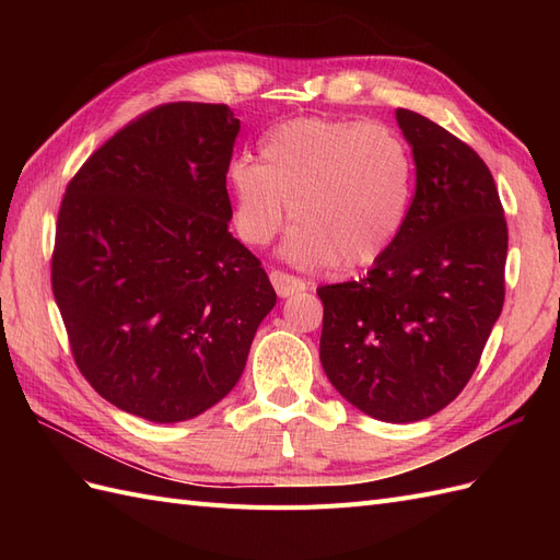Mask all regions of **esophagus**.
Wrapping results in <instances>:
<instances>
[{
	"mask_svg": "<svg viewBox=\"0 0 560 560\" xmlns=\"http://www.w3.org/2000/svg\"><path fill=\"white\" fill-rule=\"evenodd\" d=\"M270 282H273L280 299H287V296H292V294H299V292L306 290V282H303L301 278H294L290 273H284V270H270Z\"/></svg>",
	"mask_w": 560,
	"mask_h": 560,
	"instance_id": "34e87169",
	"label": "esophagus"
}]
</instances>
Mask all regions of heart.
<instances>
[{"label":"heart","mask_w":560,"mask_h":560,"mask_svg":"<svg viewBox=\"0 0 560 560\" xmlns=\"http://www.w3.org/2000/svg\"><path fill=\"white\" fill-rule=\"evenodd\" d=\"M233 226L266 247L287 214L299 219L284 259L301 268L376 264L399 238L413 198V156L385 124L299 116L266 132L261 163L226 167Z\"/></svg>","instance_id":"b5f03b06"}]
</instances>
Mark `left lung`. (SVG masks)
<instances>
[{
	"instance_id": "left-lung-1",
	"label": "left lung",
	"mask_w": 560,
	"mask_h": 560,
	"mask_svg": "<svg viewBox=\"0 0 560 560\" xmlns=\"http://www.w3.org/2000/svg\"><path fill=\"white\" fill-rule=\"evenodd\" d=\"M416 194L366 278L325 284L319 362L352 406L385 422L442 411L471 378L504 303L506 222L477 151L411 109Z\"/></svg>"
}]
</instances>
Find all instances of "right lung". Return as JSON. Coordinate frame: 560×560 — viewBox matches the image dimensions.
Instances as JSON below:
<instances>
[{
	"label": "right lung",
	"mask_w": 560,
	"mask_h": 560,
	"mask_svg": "<svg viewBox=\"0 0 560 560\" xmlns=\"http://www.w3.org/2000/svg\"><path fill=\"white\" fill-rule=\"evenodd\" d=\"M238 132L226 105H161L67 184L50 284L83 378L126 413L208 411L276 306L261 261L229 231Z\"/></svg>",
	"instance_id": "add662e5"
}]
</instances>
